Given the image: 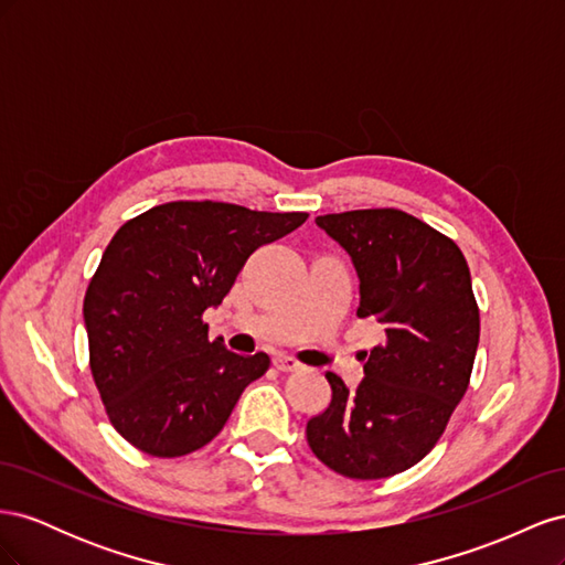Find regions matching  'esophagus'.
<instances>
[{"instance_id": "1", "label": "esophagus", "mask_w": 565, "mask_h": 565, "mask_svg": "<svg viewBox=\"0 0 565 565\" xmlns=\"http://www.w3.org/2000/svg\"><path fill=\"white\" fill-rule=\"evenodd\" d=\"M273 365H276L280 372H297L301 367L292 355H276L273 358Z\"/></svg>"}]
</instances>
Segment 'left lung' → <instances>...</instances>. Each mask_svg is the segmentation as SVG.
I'll list each match as a JSON object with an SVG mask.
<instances>
[{"label": "left lung", "instance_id": "8db88e82", "mask_svg": "<svg viewBox=\"0 0 565 565\" xmlns=\"http://www.w3.org/2000/svg\"><path fill=\"white\" fill-rule=\"evenodd\" d=\"M347 249L361 280L358 318L384 341L363 353V382L349 391L328 372L332 403L306 424L313 455L332 471L374 481L429 452L467 393L478 349V306L465 254L401 210L316 218Z\"/></svg>", "mask_w": 565, "mask_h": 565}]
</instances>
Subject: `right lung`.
I'll return each mask as SVG.
<instances>
[{
  "mask_svg": "<svg viewBox=\"0 0 565 565\" xmlns=\"http://www.w3.org/2000/svg\"><path fill=\"white\" fill-rule=\"evenodd\" d=\"M306 218L212 200L167 202L115 233L84 297V324L100 401L134 448L181 457L224 429L270 358L210 341L202 313L224 301L252 252Z\"/></svg>",
  "mask_w": 565,
  "mask_h": 565,
  "instance_id": "right-lung-1",
  "label": "right lung"
}]
</instances>
